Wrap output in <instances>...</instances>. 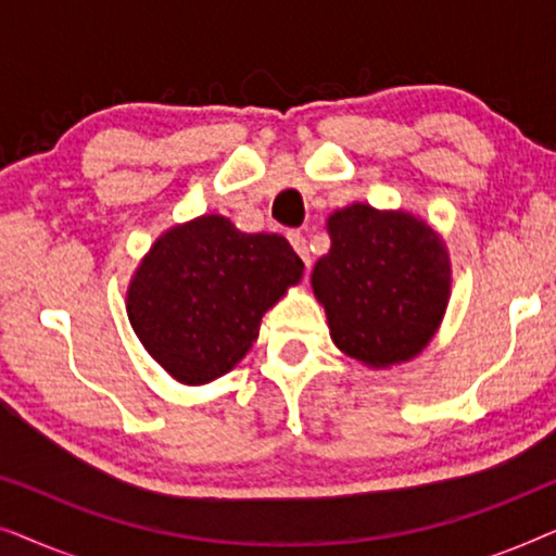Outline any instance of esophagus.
Instances as JSON below:
<instances>
[{"mask_svg":"<svg viewBox=\"0 0 556 556\" xmlns=\"http://www.w3.org/2000/svg\"><path fill=\"white\" fill-rule=\"evenodd\" d=\"M288 240H291V245H293V250L295 253L301 255V261L306 263V268L311 265V255H308V242H306V238H303L301 232H288Z\"/></svg>","mask_w":556,"mask_h":556,"instance_id":"esophagus-1","label":"esophagus"}]
</instances>
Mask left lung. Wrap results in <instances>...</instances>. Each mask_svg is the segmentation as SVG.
I'll use <instances>...</instances> for the list:
<instances>
[{"mask_svg":"<svg viewBox=\"0 0 556 556\" xmlns=\"http://www.w3.org/2000/svg\"><path fill=\"white\" fill-rule=\"evenodd\" d=\"M326 232L331 250L314 265L311 288L333 344L369 369L415 359L451 301L445 240L413 212L367 202L331 212Z\"/></svg>","mask_w":556,"mask_h":556,"instance_id":"left-lung-1","label":"left lung"}]
</instances>
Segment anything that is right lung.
I'll list each match as a JSON object with an SVG mask.
<instances>
[{
    "label": "right lung",
    "mask_w": 556,
    "mask_h": 556,
    "mask_svg": "<svg viewBox=\"0 0 556 556\" xmlns=\"http://www.w3.org/2000/svg\"><path fill=\"white\" fill-rule=\"evenodd\" d=\"M303 263L283 235L242 232L200 215L159 235L126 291V314L151 359L181 384L215 382L242 362L265 311L299 286Z\"/></svg>",
    "instance_id": "obj_1"
}]
</instances>
